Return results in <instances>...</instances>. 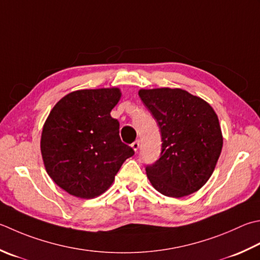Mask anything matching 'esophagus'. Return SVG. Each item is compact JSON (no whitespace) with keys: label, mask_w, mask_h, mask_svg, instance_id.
Returning a JSON list of instances; mask_svg holds the SVG:
<instances>
[{"label":"esophagus","mask_w":260,"mask_h":260,"mask_svg":"<svg viewBox=\"0 0 260 260\" xmlns=\"http://www.w3.org/2000/svg\"><path fill=\"white\" fill-rule=\"evenodd\" d=\"M132 147H133L135 152L139 151V149H140V141H135V142H133V143H132Z\"/></svg>","instance_id":"esophagus-1"}]
</instances>
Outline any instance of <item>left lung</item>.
<instances>
[{"label":"left lung","mask_w":260,"mask_h":260,"mask_svg":"<svg viewBox=\"0 0 260 260\" xmlns=\"http://www.w3.org/2000/svg\"><path fill=\"white\" fill-rule=\"evenodd\" d=\"M161 132V153L145 170L152 186L169 197H184L206 184L220 157L218 118L206 101L181 89L140 90Z\"/></svg>","instance_id":"8db88e82"}]
</instances>
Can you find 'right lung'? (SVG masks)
Listing matches in <instances>:
<instances>
[{
    "mask_svg": "<svg viewBox=\"0 0 260 260\" xmlns=\"http://www.w3.org/2000/svg\"><path fill=\"white\" fill-rule=\"evenodd\" d=\"M118 89L79 90L60 99L44 125L43 160L49 177L69 194L93 198L108 189L134 150L119 137L110 111Z\"/></svg>",
    "mask_w": 260,
    "mask_h": 260,
    "instance_id": "obj_1",
    "label": "right lung"
}]
</instances>
